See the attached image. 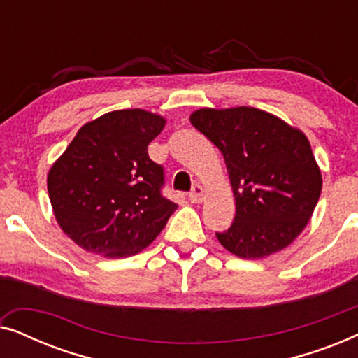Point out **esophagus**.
Masks as SVG:
<instances>
[{
    "label": "esophagus",
    "instance_id": "34e87169",
    "mask_svg": "<svg viewBox=\"0 0 358 358\" xmlns=\"http://www.w3.org/2000/svg\"><path fill=\"white\" fill-rule=\"evenodd\" d=\"M203 199H205V194H203L202 185L195 184L194 189H192V192L189 194V200H190V202H192V203H200Z\"/></svg>",
    "mask_w": 358,
    "mask_h": 358
}]
</instances>
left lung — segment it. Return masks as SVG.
I'll return each instance as SVG.
<instances>
[{"label": "left lung", "mask_w": 358, "mask_h": 358, "mask_svg": "<svg viewBox=\"0 0 358 358\" xmlns=\"http://www.w3.org/2000/svg\"><path fill=\"white\" fill-rule=\"evenodd\" d=\"M190 122L222 151L236 200L231 227L217 233L218 241L243 259L287 248L321 195V171L306 136L254 107L200 109Z\"/></svg>", "instance_id": "8db88e82"}]
</instances>
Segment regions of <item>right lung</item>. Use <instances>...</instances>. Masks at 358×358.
Returning <instances> with one entry per match:
<instances>
[{"mask_svg": "<svg viewBox=\"0 0 358 358\" xmlns=\"http://www.w3.org/2000/svg\"><path fill=\"white\" fill-rule=\"evenodd\" d=\"M163 117L141 109L104 114L83 125L47 178L60 228L78 246L129 257L166 227L178 203L163 195L164 168L148 156Z\"/></svg>", "mask_w": 358, "mask_h": 358, "instance_id": "1", "label": "right lung"}]
</instances>
